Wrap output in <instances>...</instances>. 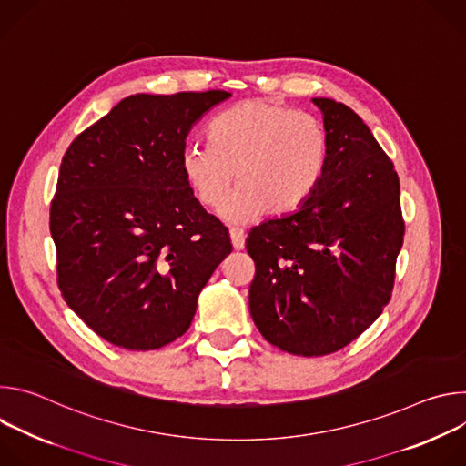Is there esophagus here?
I'll list each match as a JSON object with an SVG mask.
<instances>
[{"label":"esophagus","mask_w":466,"mask_h":466,"mask_svg":"<svg viewBox=\"0 0 466 466\" xmlns=\"http://www.w3.org/2000/svg\"><path fill=\"white\" fill-rule=\"evenodd\" d=\"M228 234H230V239H232V247L236 250H243L245 248V234H243V230L230 228Z\"/></svg>","instance_id":"1"}]
</instances>
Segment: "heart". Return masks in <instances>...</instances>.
I'll list each match as a JSON object with an SVG mask.
<instances>
[{
	"mask_svg": "<svg viewBox=\"0 0 466 466\" xmlns=\"http://www.w3.org/2000/svg\"><path fill=\"white\" fill-rule=\"evenodd\" d=\"M212 144L189 142L180 169L197 201L218 208L234 180L239 186L223 207L234 223L256 219L265 210H295L315 186L324 160L319 121L271 99H247L210 127Z\"/></svg>",
	"mask_w": 466,
	"mask_h": 466,
	"instance_id": "b5f03b06",
	"label": "heart"
}]
</instances>
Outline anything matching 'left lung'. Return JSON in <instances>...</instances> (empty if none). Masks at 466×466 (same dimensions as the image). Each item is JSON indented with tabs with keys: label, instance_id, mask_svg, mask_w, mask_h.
<instances>
[{
	"label": "left lung",
	"instance_id": "left-lung-1",
	"mask_svg": "<svg viewBox=\"0 0 466 466\" xmlns=\"http://www.w3.org/2000/svg\"><path fill=\"white\" fill-rule=\"evenodd\" d=\"M322 112L320 177L295 212L254 227L248 308L259 334L295 356L338 352L390 300L404 243L400 180L370 128L347 105Z\"/></svg>",
	"mask_w": 466,
	"mask_h": 466
}]
</instances>
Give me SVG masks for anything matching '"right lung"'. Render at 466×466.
Masks as SVG:
<instances>
[{
  "mask_svg": "<svg viewBox=\"0 0 466 466\" xmlns=\"http://www.w3.org/2000/svg\"><path fill=\"white\" fill-rule=\"evenodd\" d=\"M228 97H125L62 157L49 212L58 289L116 347L155 350L180 338L198 293L232 252L227 227L180 169L191 127Z\"/></svg>",
  "mask_w": 466,
  "mask_h": 466,
  "instance_id": "obj_1",
  "label": "right lung"
}]
</instances>
